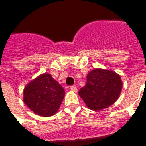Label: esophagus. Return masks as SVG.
<instances>
[{"instance_id": "obj_1", "label": "esophagus", "mask_w": 146, "mask_h": 146, "mask_svg": "<svg viewBox=\"0 0 146 146\" xmlns=\"http://www.w3.org/2000/svg\"><path fill=\"white\" fill-rule=\"evenodd\" d=\"M70 88L71 90H73L74 92H76V91H77V88L76 87V86H70Z\"/></svg>"}]
</instances>
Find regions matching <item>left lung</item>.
<instances>
[{
  "label": "left lung",
  "mask_w": 146,
  "mask_h": 146,
  "mask_svg": "<svg viewBox=\"0 0 146 146\" xmlns=\"http://www.w3.org/2000/svg\"><path fill=\"white\" fill-rule=\"evenodd\" d=\"M121 87L122 82L118 74L96 69L87 74V83L78 94L90 110L100 111L117 100Z\"/></svg>",
  "instance_id": "8db88e82"
}]
</instances>
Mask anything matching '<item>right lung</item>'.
<instances>
[{
    "instance_id": "obj_1",
    "label": "right lung",
    "mask_w": 146,
    "mask_h": 146,
    "mask_svg": "<svg viewBox=\"0 0 146 146\" xmlns=\"http://www.w3.org/2000/svg\"><path fill=\"white\" fill-rule=\"evenodd\" d=\"M65 96L62 87L48 73L29 83L24 90V102L36 114L49 117L56 114Z\"/></svg>"
}]
</instances>
